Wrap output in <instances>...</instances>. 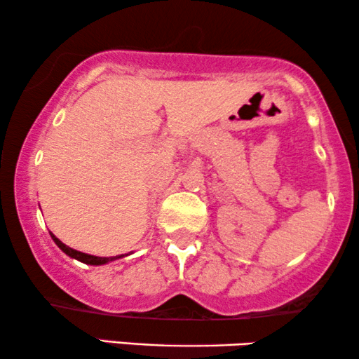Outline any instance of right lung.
<instances>
[{
  "mask_svg": "<svg viewBox=\"0 0 359 359\" xmlns=\"http://www.w3.org/2000/svg\"><path fill=\"white\" fill-rule=\"evenodd\" d=\"M50 235H52L53 242L57 243L58 247H60V250L65 252V254L69 255V257H72V259H77L79 262H83V264H87V265H102V264L112 262V260H116V259H121V257H122V255H116V257H95V255H88V254H83V252L74 250V248L67 247L65 243H62L60 240H58L57 237H55L53 233H50Z\"/></svg>",
  "mask_w": 359,
  "mask_h": 359,
  "instance_id": "obj_1",
  "label": "right lung"
}]
</instances>
